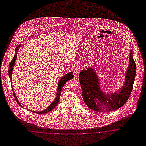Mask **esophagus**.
<instances>
[{"label": "esophagus", "mask_w": 146, "mask_h": 146, "mask_svg": "<svg viewBox=\"0 0 146 146\" xmlns=\"http://www.w3.org/2000/svg\"><path fill=\"white\" fill-rule=\"evenodd\" d=\"M81 70H82L81 67H80V66H78V67H76L75 68L74 72H75V74H78V73H79V72L81 71Z\"/></svg>", "instance_id": "esophagus-1"}]
</instances>
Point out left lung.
Wrapping results in <instances>:
<instances>
[{
	"label": "left lung",
	"mask_w": 146,
	"mask_h": 146,
	"mask_svg": "<svg viewBox=\"0 0 146 146\" xmlns=\"http://www.w3.org/2000/svg\"><path fill=\"white\" fill-rule=\"evenodd\" d=\"M132 51H129V64L124 84L119 90L104 92L100 80L95 69L88 67L79 75L82 96L86 105L91 110L98 112H109L123 106L129 98L132 90L136 76V66L133 58Z\"/></svg>",
	"instance_id": "left-lung-1"
}]
</instances>
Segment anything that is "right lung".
Here are the masks:
<instances>
[{"label":"right lung","instance_id":"obj_1","mask_svg":"<svg viewBox=\"0 0 146 146\" xmlns=\"http://www.w3.org/2000/svg\"><path fill=\"white\" fill-rule=\"evenodd\" d=\"M21 47V44H19V45H18L17 46V47L15 48V50L14 56L13 58V60L10 62V66H9V77L10 78V81L11 82V83H12V72H13V68L14 67V65H15V61H16L17 57L18 51L19 49ZM73 78H74V75H73V72H70L68 73V74H67L66 75H64L63 76H62V78L60 79V80H59V83H58L56 98L52 101V102L50 104V105L48 107H47L46 109H45V110H44L42 111H32V112L35 113H37V114H45V113H48V112L52 111L56 106V105H57L58 102H59V99H60V96H61V93H62V89L63 88V86L65 84V83L67 81H68L69 80L72 79ZM12 90H13V95H14V96L15 97V99L16 101L17 102V103L19 104V106H21L22 108H23V106L20 104L19 101L18 100V98H17V97L15 96V94L14 93V91L13 90V86H12ZM29 111H31V110H29Z\"/></svg>","mask_w":146,"mask_h":146}]
</instances>
